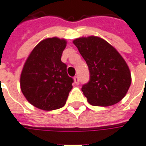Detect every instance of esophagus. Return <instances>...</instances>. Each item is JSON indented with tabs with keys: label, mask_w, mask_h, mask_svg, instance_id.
<instances>
[{
	"label": "esophagus",
	"mask_w": 146,
	"mask_h": 146,
	"mask_svg": "<svg viewBox=\"0 0 146 146\" xmlns=\"http://www.w3.org/2000/svg\"><path fill=\"white\" fill-rule=\"evenodd\" d=\"M74 82H75V83L76 84V85H78V84H79V79L78 76H75V77H74Z\"/></svg>",
	"instance_id": "esophagus-1"
}]
</instances>
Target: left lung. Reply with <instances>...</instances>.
Instances as JSON below:
<instances>
[{
  "label": "left lung",
  "mask_w": 146,
  "mask_h": 146,
  "mask_svg": "<svg viewBox=\"0 0 146 146\" xmlns=\"http://www.w3.org/2000/svg\"><path fill=\"white\" fill-rule=\"evenodd\" d=\"M90 71V81L82 91L93 106H109L120 102L131 84L127 63L107 41L94 36L73 40Z\"/></svg>",
  "instance_id": "left-lung-1"
}]
</instances>
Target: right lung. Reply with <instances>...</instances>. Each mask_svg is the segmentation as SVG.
Here are the masks:
<instances>
[{"label": "right lung", "instance_id": "right-lung-1", "mask_svg": "<svg viewBox=\"0 0 146 146\" xmlns=\"http://www.w3.org/2000/svg\"><path fill=\"white\" fill-rule=\"evenodd\" d=\"M67 46L58 37L41 40L29 54L22 69L21 90L29 103L38 109L53 110L65 105L73 79L61 61Z\"/></svg>", "mask_w": 146, "mask_h": 146}]
</instances>
